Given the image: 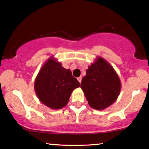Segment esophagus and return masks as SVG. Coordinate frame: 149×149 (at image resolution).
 Returning <instances> with one entry per match:
<instances>
[{
	"mask_svg": "<svg viewBox=\"0 0 149 149\" xmlns=\"http://www.w3.org/2000/svg\"><path fill=\"white\" fill-rule=\"evenodd\" d=\"M82 76H80V77H78V80L79 81V82H80V83L82 82Z\"/></svg>",
	"mask_w": 149,
	"mask_h": 149,
	"instance_id": "1",
	"label": "esophagus"
}]
</instances>
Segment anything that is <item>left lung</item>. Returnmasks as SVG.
Instances as JSON below:
<instances>
[{"label":"left lung","instance_id":"left-lung-1","mask_svg":"<svg viewBox=\"0 0 149 149\" xmlns=\"http://www.w3.org/2000/svg\"><path fill=\"white\" fill-rule=\"evenodd\" d=\"M80 87L89 106L95 110H102L117 100L121 83L112 65L102 57L98 56L88 66Z\"/></svg>","mask_w":149,"mask_h":149}]
</instances>
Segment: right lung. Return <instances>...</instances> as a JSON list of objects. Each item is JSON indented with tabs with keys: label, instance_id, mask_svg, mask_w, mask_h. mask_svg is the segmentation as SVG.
Listing matches in <instances>:
<instances>
[{
	"label": "right lung",
	"instance_id": "right-lung-1",
	"mask_svg": "<svg viewBox=\"0 0 149 149\" xmlns=\"http://www.w3.org/2000/svg\"><path fill=\"white\" fill-rule=\"evenodd\" d=\"M80 86L70 69L51 56L41 67L35 78L34 88L39 101L48 108L59 110L68 103L71 94Z\"/></svg>",
	"mask_w": 149,
	"mask_h": 149
}]
</instances>
